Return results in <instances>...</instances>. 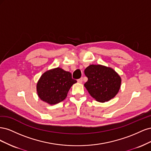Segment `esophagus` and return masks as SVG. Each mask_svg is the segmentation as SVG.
<instances>
[{
	"label": "esophagus",
	"instance_id": "esophagus-1",
	"mask_svg": "<svg viewBox=\"0 0 151 151\" xmlns=\"http://www.w3.org/2000/svg\"><path fill=\"white\" fill-rule=\"evenodd\" d=\"M77 82H78V83H83V78H81V79H78V80H77Z\"/></svg>",
	"mask_w": 151,
	"mask_h": 151
}]
</instances>
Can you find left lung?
<instances>
[{
    "mask_svg": "<svg viewBox=\"0 0 151 151\" xmlns=\"http://www.w3.org/2000/svg\"><path fill=\"white\" fill-rule=\"evenodd\" d=\"M88 78L84 84L89 94L98 102L104 103L118 94L122 79L112 68L102 65H90L84 70Z\"/></svg>",
    "mask_w": 151,
    "mask_h": 151,
    "instance_id": "obj_1",
    "label": "left lung"
}]
</instances>
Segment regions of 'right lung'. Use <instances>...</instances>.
<instances>
[{"label":"right lung","instance_id":"1","mask_svg":"<svg viewBox=\"0 0 151 151\" xmlns=\"http://www.w3.org/2000/svg\"><path fill=\"white\" fill-rule=\"evenodd\" d=\"M76 83L70 72L57 67L42 75L36 84V91L41 100L53 105L63 101L71 86Z\"/></svg>","mask_w":151,"mask_h":151}]
</instances>
